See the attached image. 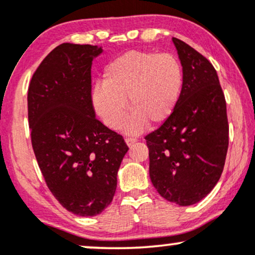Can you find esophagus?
I'll return each mask as SVG.
<instances>
[{
    "mask_svg": "<svg viewBox=\"0 0 255 255\" xmlns=\"http://www.w3.org/2000/svg\"><path fill=\"white\" fill-rule=\"evenodd\" d=\"M125 140H126V144H127L128 146L133 145L134 142H136V139H135V137H129V136H128V137H126Z\"/></svg>",
    "mask_w": 255,
    "mask_h": 255,
    "instance_id": "obj_1",
    "label": "esophagus"
}]
</instances>
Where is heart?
<instances>
[{"label":"heart","instance_id":"b5f03b06","mask_svg":"<svg viewBox=\"0 0 255 255\" xmlns=\"http://www.w3.org/2000/svg\"><path fill=\"white\" fill-rule=\"evenodd\" d=\"M183 89V69L170 54L131 50L105 66L103 84L92 90L96 113L109 128L118 129L133 111L125 131L137 134L165 122L176 109Z\"/></svg>","mask_w":255,"mask_h":255}]
</instances>
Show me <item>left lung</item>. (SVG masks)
I'll list each match as a JSON object with an SVG mask.
<instances>
[{"instance_id": "obj_1", "label": "left lung", "mask_w": 255, "mask_h": 255, "mask_svg": "<svg viewBox=\"0 0 255 255\" xmlns=\"http://www.w3.org/2000/svg\"><path fill=\"white\" fill-rule=\"evenodd\" d=\"M183 69V89L172 115L145 136L150 178L157 192L180 206L197 204L223 171L229 125L216 69L200 52L172 38Z\"/></svg>"}]
</instances>
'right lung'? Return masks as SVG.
<instances>
[{
  "instance_id": "add662e5",
  "label": "right lung",
  "mask_w": 255,
  "mask_h": 255,
  "mask_svg": "<svg viewBox=\"0 0 255 255\" xmlns=\"http://www.w3.org/2000/svg\"><path fill=\"white\" fill-rule=\"evenodd\" d=\"M97 45L63 43L31 79L28 125L46 186L66 210L81 217L102 213L113 201L128 146L96 119L91 66Z\"/></svg>"
}]
</instances>
